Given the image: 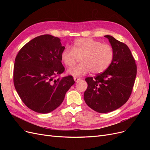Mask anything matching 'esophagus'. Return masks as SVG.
<instances>
[{
  "label": "esophagus",
  "instance_id": "1",
  "mask_svg": "<svg viewBox=\"0 0 150 150\" xmlns=\"http://www.w3.org/2000/svg\"><path fill=\"white\" fill-rule=\"evenodd\" d=\"M81 79L79 78H77V77H74V80L75 81V82H78L79 81H80Z\"/></svg>",
  "mask_w": 150,
  "mask_h": 150
}]
</instances>
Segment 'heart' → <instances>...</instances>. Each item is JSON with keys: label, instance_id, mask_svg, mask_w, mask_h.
<instances>
[{"label": "heart", "instance_id": "obj_1", "mask_svg": "<svg viewBox=\"0 0 150 150\" xmlns=\"http://www.w3.org/2000/svg\"><path fill=\"white\" fill-rule=\"evenodd\" d=\"M64 64L71 67L75 64L79 58L81 64L68 69V73L79 77L90 71L93 74H99L110 67L115 57V51L110 44L91 39L81 38L76 40L72 48L66 47L61 54Z\"/></svg>", "mask_w": 150, "mask_h": 150}]
</instances>
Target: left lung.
Returning a JSON list of instances; mask_svg holds the SVG:
<instances>
[{
	"label": "left lung",
	"mask_w": 150,
	"mask_h": 150,
	"mask_svg": "<svg viewBox=\"0 0 150 150\" xmlns=\"http://www.w3.org/2000/svg\"><path fill=\"white\" fill-rule=\"evenodd\" d=\"M104 37L114 49V59L105 71L85 79L88 88L84 94L86 104L101 113L115 111L127 102L137 72L135 60L128 46L111 35Z\"/></svg>",
	"instance_id": "left-lung-1"
}]
</instances>
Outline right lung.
<instances>
[{
  "label": "right lung",
  "mask_w": 150,
  "mask_h": 150,
  "mask_svg": "<svg viewBox=\"0 0 150 150\" xmlns=\"http://www.w3.org/2000/svg\"><path fill=\"white\" fill-rule=\"evenodd\" d=\"M64 48L59 38L45 34L30 40L16 56L13 84L22 102L34 111L55 110L75 83L72 76H59L65 70L61 56Z\"/></svg>",
  "instance_id": "1"
}]
</instances>
